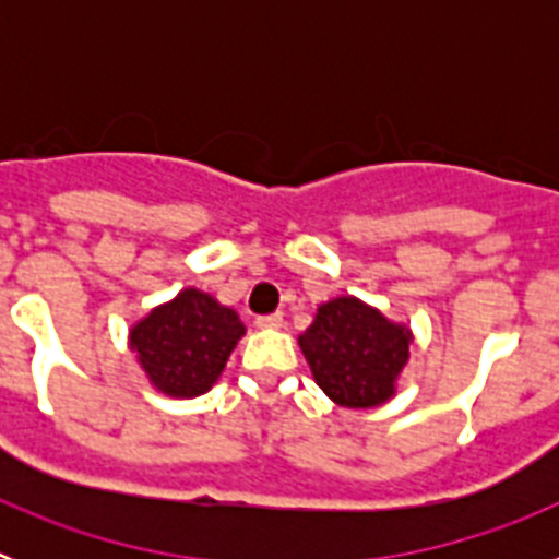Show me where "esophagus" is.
Wrapping results in <instances>:
<instances>
[{"mask_svg":"<svg viewBox=\"0 0 559 559\" xmlns=\"http://www.w3.org/2000/svg\"><path fill=\"white\" fill-rule=\"evenodd\" d=\"M257 330H276L283 328V313H269V316H257L254 319Z\"/></svg>","mask_w":559,"mask_h":559,"instance_id":"34e87169","label":"esophagus"}]
</instances>
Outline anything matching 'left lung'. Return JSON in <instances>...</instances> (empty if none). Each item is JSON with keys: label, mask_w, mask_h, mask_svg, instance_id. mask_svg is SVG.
<instances>
[{"label": "left lung", "mask_w": 559, "mask_h": 559, "mask_svg": "<svg viewBox=\"0 0 559 559\" xmlns=\"http://www.w3.org/2000/svg\"><path fill=\"white\" fill-rule=\"evenodd\" d=\"M414 333L358 296H335L316 308L299 349L313 380L335 406L378 408L397 394Z\"/></svg>", "instance_id": "left-lung-1"}]
</instances>
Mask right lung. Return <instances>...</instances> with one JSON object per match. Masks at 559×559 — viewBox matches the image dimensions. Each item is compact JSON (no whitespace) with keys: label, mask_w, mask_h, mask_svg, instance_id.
Here are the masks:
<instances>
[{"label":"right lung","mask_w":559,"mask_h":559,"mask_svg":"<svg viewBox=\"0 0 559 559\" xmlns=\"http://www.w3.org/2000/svg\"><path fill=\"white\" fill-rule=\"evenodd\" d=\"M246 328L206 290L185 288L147 310L128 330V347L159 394L192 400L210 392Z\"/></svg>","instance_id":"add662e5"}]
</instances>
